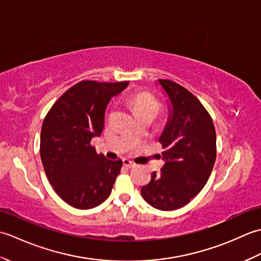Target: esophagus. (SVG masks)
<instances>
[{
  "label": "esophagus",
  "instance_id": "esophagus-1",
  "mask_svg": "<svg viewBox=\"0 0 261 261\" xmlns=\"http://www.w3.org/2000/svg\"><path fill=\"white\" fill-rule=\"evenodd\" d=\"M122 162H123L124 166H126V167H129V168H132V167H135V166H136L135 163H132L131 160L127 159V158H124L123 160H122Z\"/></svg>",
  "mask_w": 261,
  "mask_h": 261
}]
</instances>
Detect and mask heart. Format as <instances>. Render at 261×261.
Here are the masks:
<instances>
[{"instance_id": "b5f03b06", "label": "heart", "mask_w": 261, "mask_h": 261, "mask_svg": "<svg viewBox=\"0 0 261 261\" xmlns=\"http://www.w3.org/2000/svg\"><path fill=\"white\" fill-rule=\"evenodd\" d=\"M130 103L135 112L139 114L145 111H154L158 113L160 103L148 92H137L130 96Z\"/></svg>"}]
</instances>
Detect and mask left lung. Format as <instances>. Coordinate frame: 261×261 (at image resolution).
Here are the masks:
<instances>
[{
	"instance_id": "obj_1",
	"label": "left lung",
	"mask_w": 261,
	"mask_h": 261,
	"mask_svg": "<svg viewBox=\"0 0 261 261\" xmlns=\"http://www.w3.org/2000/svg\"><path fill=\"white\" fill-rule=\"evenodd\" d=\"M169 99V114L159 142L165 165L141 188L143 199L162 211L180 208L206 184L216 157L213 121L202 103L175 82L158 80Z\"/></svg>"
}]
</instances>
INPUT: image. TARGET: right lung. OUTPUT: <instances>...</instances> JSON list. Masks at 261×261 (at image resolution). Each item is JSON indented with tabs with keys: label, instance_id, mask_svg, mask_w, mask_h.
I'll return each instance as SVG.
<instances>
[{
	"label": "right lung",
	"instance_id": "obj_1",
	"mask_svg": "<svg viewBox=\"0 0 261 261\" xmlns=\"http://www.w3.org/2000/svg\"><path fill=\"white\" fill-rule=\"evenodd\" d=\"M129 82L83 81L66 91L43 120L40 156L55 192L70 206L88 210L107 199L122 160L97 154L91 140L99 137L110 99Z\"/></svg>",
	"mask_w": 261,
	"mask_h": 261
}]
</instances>
